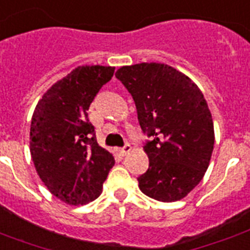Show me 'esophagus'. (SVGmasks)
Returning a JSON list of instances; mask_svg holds the SVG:
<instances>
[{
  "mask_svg": "<svg viewBox=\"0 0 250 250\" xmlns=\"http://www.w3.org/2000/svg\"><path fill=\"white\" fill-rule=\"evenodd\" d=\"M129 150H131V146H129V144H125L123 148H121V149H119V153H121L122 156H125L127 153H128Z\"/></svg>",
  "mask_w": 250,
  "mask_h": 250,
  "instance_id": "esophagus-1",
  "label": "esophagus"
}]
</instances>
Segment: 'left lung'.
Masks as SVG:
<instances>
[{
  "label": "left lung",
  "mask_w": 250,
  "mask_h": 250,
  "mask_svg": "<svg viewBox=\"0 0 250 250\" xmlns=\"http://www.w3.org/2000/svg\"><path fill=\"white\" fill-rule=\"evenodd\" d=\"M118 80L131 93L143 132L148 170L139 188L149 198L176 202L202 181L214 150V122L193 80L161 62L121 66Z\"/></svg>",
  "instance_id": "obj_1"
}]
</instances>
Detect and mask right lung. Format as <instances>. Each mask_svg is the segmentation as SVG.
I'll list each match as a JSON object with an SVG mask.
<instances>
[{
    "instance_id": "add662e5",
    "label": "right lung",
    "mask_w": 250,
    "mask_h": 250,
    "mask_svg": "<svg viewBox=\"0 0 250 250\" xmlns=\"http://www.w3.org/2000/svg\"><path fill=\"white\" fill-rule=\"evenodd\" d=\"M115 68L81 65L45 91L32 114L30 152L38 176L57 199L87 205L100 197L114 156L98 146L87 110Z\"/></svg>"
}]
</instances>
